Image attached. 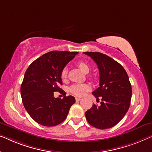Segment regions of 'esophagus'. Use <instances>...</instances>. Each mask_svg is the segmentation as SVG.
Listing matches in <instances>:
<instances>
[{
  "mask_svg": "<svg viewBox=\"0 0 152 152\" xmlns=\"http://www.w3.org/2000/svg\"><path fill=\"white\" fill-rule=\"evenodd\" d=\"M75 100L77 101V102H79V101L81 100V98H80V97H76V98H75Z\"/></svg>",
  "mask_w": 152,
  "mask_h": 152,
  "instance_id": "1",
  "label": "esophagus"
}]
</instances>
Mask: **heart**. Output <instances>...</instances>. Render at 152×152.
I'll list each match as a JSON object with an SVG mask.
<instances>
[{
  "instance_id": "b5f03b06",
  "label": "heart",
  "mask_w": 152,
  "mask_h": 152,
  "mask_svg": "<svg viewBox=\"0 0 152 152\" xmlns=\"http://www.w3.org/2000/svg\"><path fill=\"white\" fill-rule=\"evenodd\" d=\"M77 66L80 67V69L85 73H88L90 71V66L88 64L86 63L83 62V61H79L77 63ZM67 72L68 70L67 68H64L63 69L62 71L61 72V78L63 80H64L67 77ZM91 89V87L87 83H75V84L72 85L71 87V93L73 94L74 95L77 96H82L86 93L89 90Z\"/></svg>"
}]
</instances>
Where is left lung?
<instances>
[{
	"label": "left lung",
	"instance_id": "1",
	"mask_svg": "<svg viewBox=\"0 0 152 152\" xmlns=\"http://www.w3.org/2000/svg\"><path fill=\"white\" fill-rule=\"evenodd\" d=\"M97 65L99 71V87L92 92L99 106L92 105L86 112L89 124L105 129L116 125L124 117L130 105L132 86L124 68L110 57L99 52H84Z\"/></svg>",
	"mask_w": 152,
	"mask_h": 152
}]
</instances>
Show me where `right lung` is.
<instances>
[{"label": "right lung", "instance_id": "1", "mask_svg": "<svg viewBox=\"0 0 152 152\" xmlns=\"http://www.w3.org/2000/svg\"><path fill=\"white\" fill-rule=\"evenodd\" d=\"M78 52L53 50L44 54L29 65L21 84L24 107L35 121L51 127L66 119L70 107L75 102L71 95L55 98L53 92L60 91L61 72Z\"/></svg>", "mask_w": 152, "mask_h": 152}]
</instances>
